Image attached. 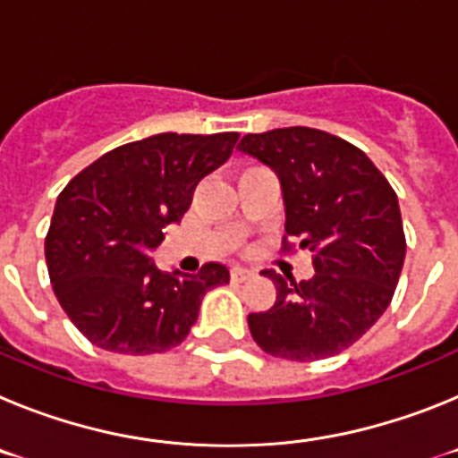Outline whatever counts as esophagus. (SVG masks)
Returning <instances> with one entry per match:
<instances>
[{"instance_id":"34e87169","label":"esophagus","mask_w":458,"mask_h":458,"mask_svg":"<svg viewBox=\"0 0 458 458\" xmlns=\"http://www.w3.org/2000/svg\"><path fill=\"white\" fill-rule=\"evenodd\" d=\"M252 270H248V268H242V266H233L232 268V279L233 282H245V279L248 277H252Z\"/></svg>"}]
</instances>
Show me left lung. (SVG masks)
<instances>
[{
	"label": "left lung",
	"mask_w": 458,
	"mask_h": 458,
	"mask_svg": "<svg viewBox=\"0 0 458 458\" xmlns=\"http://www.w3.org/2000/svg\"><path fill=\"white\" fill-rule=\"evenodd\" d=\"M238 148L277 174L286 236L314 252L317 270L302 282L264 270L277 301L248 317L254 342L293 362L342 353L383 317L402 275L394 190L358 147L317 128L245 135Z\"/></svg>",
	"instance_id": "left-lung-1"
}]
</instances>
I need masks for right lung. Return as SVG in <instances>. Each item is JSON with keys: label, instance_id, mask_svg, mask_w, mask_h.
<instances>
[{"label": "right lung", "instance_id": "right-lung-1", "mask_svg": "<svg viewBox=\"0 0 458 458\" xmlns=\"http://www.w3.org/2000/svg\"><path fill=\"white\" fill-rule=\"evenodd\" d=\"M236 141L238 132H160L112 148L64 188L46 238L47 273L89 342L123 355L165 353L188 337L204 295L229 282L222 264L163 273L151 252Z\"/></svg>", "mask_w": 458, "mask_h": 458}]
</instances>
